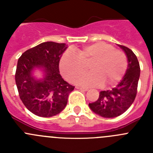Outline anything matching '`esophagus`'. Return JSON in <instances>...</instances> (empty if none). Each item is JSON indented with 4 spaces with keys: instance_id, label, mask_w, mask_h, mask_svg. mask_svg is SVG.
<instances>
[{
    "instance_id": "esophagus-1",
    "label": "esophagus",
    "mask_w": 153,
    "mask_h": 153,
    "mask_svg": "<svg viewBox=\"0 0 153 153\" xmlns=\"http://www.w3.org/2000/svg\"><path fill=\"white\" fill-rule=\"evenodd\" d=\"M77 88L78 89H79V90H81V91H88V88H82V87H77Z\"/></svg>"
}]
</instances>
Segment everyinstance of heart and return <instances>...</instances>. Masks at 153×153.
Segmentation results:
<instances>
[{
	"label": "heart",
	"mask_w": 153,
	"mask_h": 153,
	"mask_svg": "<svg viewBox=\"0 0 153 153\" xmlns=\"http://www.w3.org/2000/svg\"><path fill=\"white\" fill-rule=\"evenodd\" d=\"M90 64L92 71L79 78ZM128 68V59L121 50H116L113 46L97 42L74 51L68 49L62 55L59 68L64 77L84 86H97L105 83L113 85L122 79Z\"/></svg>",
	"instance_id": "1"
}]
</instances>
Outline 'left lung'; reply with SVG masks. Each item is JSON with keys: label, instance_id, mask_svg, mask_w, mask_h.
I'll use <instances>...</instances> for the list:
<instances>
[{"label": "left lung", "instance_id": "left-lung-1", "mask_svg": "<svg viewBox=\"0 0 153 153\" xmlns=\"http://www.w3.org/2000/svg\"><path fill=\"white\" fill-rule=\"evenodd\" d=\"M118 46L127 56L128 68L126 74L115 88L101 91L98 99L88 104L94 113L104 118H114L125 113L133 104L137 91L140 74L137 58L129 48L122 45Z\"/></svg>", "mask_w": 153, "mask_h": 153}]
</instances>
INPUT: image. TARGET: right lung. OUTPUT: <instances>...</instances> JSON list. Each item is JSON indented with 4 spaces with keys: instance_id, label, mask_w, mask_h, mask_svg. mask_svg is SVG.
<instances>
[{
    "instance_id": "right-lung-1",
    "label": "right lung",
    "mask_w": 153,
    "mask_h": 153,
    "mask_svg": "<svg viewBox=\"0 0 153 153\" xmlns=\"http://www.w3.org/2000/svg\"><path fill=\"white\" fill-rule=\"evenodd\" d=\"M68 48L65 43L45 42L24 52L19 59L15 79L20 99L26 108L40 117L56 116L65 108L74 85L65 81L59 73V62ZM43 71L38 80L33 71Z\"/></svg>"
}]
</instances>
